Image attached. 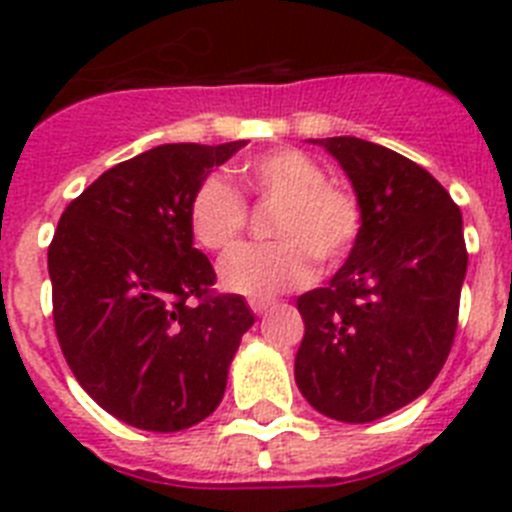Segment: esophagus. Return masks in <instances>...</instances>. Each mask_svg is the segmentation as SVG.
I'll return each mask as SVG.
<instances>
[{"instance_id":"1","label":"esophagus","mask_w":512,"mask_h":512,"mask_svg":"<svg viewBox=\"0 0 512 512\" xmlns=\"http://www.w3.org/2000/svg\"><path fill=\"white\" fill-rule=\"evenodd\" d=\"M271 305H274V302L266 300V297H251V300H248V307H251L256 315H264V312H269Z\"/></svg>"}]
</instances>
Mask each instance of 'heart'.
<instances>
[{
    "mask_svg": "<svg viewBox=\"0 0 512 512\" xmlns=\"http://www.w3.org/2000/svg\"><path fill=\"white\" fill-rule=\"evenodd\" d=\"M241 184L256 200H274L271 235L277 241L235 248L220 264L228 292L274 297L312 279V256L325 266L343 261L361 233L354 192L325 182L318 161L295 148L261 153L241 166ZM189 233L207 251H228L246 228V202L220 176L197 184L187 207Z\"/></svg>",
    "mask_w": 512,
    "mask_h": 512,
    "instance_id": "1",
    "label": "heart"
}]
</instances>
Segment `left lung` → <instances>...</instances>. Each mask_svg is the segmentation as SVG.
<instances>
[{
  "instance_id": "left-lung-1",
  "label": "left lung",
  "mask_w": 512,
  "mask_h": 512,
  "mask_svg": "<svg viewBox=\"0 0 512 512\" xmlns=\"http://www.w3.org/2000/svg\"><path fill=\"white\" fill-rule=\"evenodd\" d=\"M312 143L354 184L361 233L336 277L297 297L295 379L318 413L372 423L423 395L449 356L467 274L461 210L390 148L351 135Z\"/></svg>"
}]
</instances>
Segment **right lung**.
<instances>
[{
    "mask_svg": "<svg viewBox=\"0 0 512 512\" xmlns=\"http://www.w3.org/2000/svg\"><path fill=\"white\" fill-rule=\"evenodd\" d=\"M246 140L166 143L104 171L48 246L53 323L87 395L122 423L174 433L220 405L253 312L215 295L192 246L189 197Z\"/></svg>",
    "mask_w": 512,
    "mask_h": 512,
    "instance_id": "add662e5",
    "label": "right lung"
}]
</instances>
